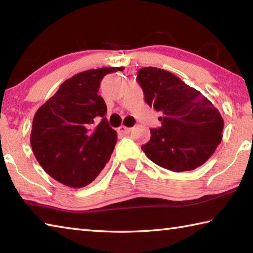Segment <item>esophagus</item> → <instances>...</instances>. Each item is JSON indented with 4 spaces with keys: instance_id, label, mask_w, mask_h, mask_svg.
Here are the masks:
<instances>
[{
    "instance_id": "obj_1",
    "label": "esophagus",
    "mask_w": 253,
    "mask_h": 253,
    "mask_svg": "<svg viewBox=\"0 0 253 253\" xmlns=\"http://www.w3.org/2000/svg\"><path fill=\"white\" fill-rule=\"evenodd\" d=\"M131 130V128H129V127H126V126H121V127H118V131L119 132H125V134H127V132H129Z\"/></svg>"
}]
</instances>
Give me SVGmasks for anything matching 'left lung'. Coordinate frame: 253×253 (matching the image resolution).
<instances>
[{
  "label": "left lung",
  "instance_id": "8db88e82",
  "mask_svg": "<svg viewBox=\"0 0 253 253\" xmlns=\"http://www.w3.org/2000/svg\"><path fill=\"white\" fill-rule=\"evenodd\" d=\"M137 80L144 99L161 111V128H152L144 153L161 168L192 170L204 164L221 143L223 118L207 97L170 72L142 68Z\"/></svg>",
  "mask_w": 253,
  "mask_h": 253
}]
</instances>
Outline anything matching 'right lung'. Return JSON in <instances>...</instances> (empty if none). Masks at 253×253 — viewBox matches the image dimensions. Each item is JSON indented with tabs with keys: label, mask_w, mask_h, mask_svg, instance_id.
I'll return each instance as SVG.
<instances>
[{
	"label": "right lung",
	"mask_w": 253,
	"mask_h": 253,
	"mask_svg": "<svg viewBox=\"0 0 253 253\" xmlns=\"http://www.w3.org/2000/svg\"><path fill=\"white\" fill-rule=\"evenodd\" d=\"M123 70L99 68L75 75L34 115L30 137L34 156L63 185H88L108 163L117 132L105 118L107 106L98 90L106 75Z\"/></svg>",
	"instance_id": "1"
}]
</instances>
